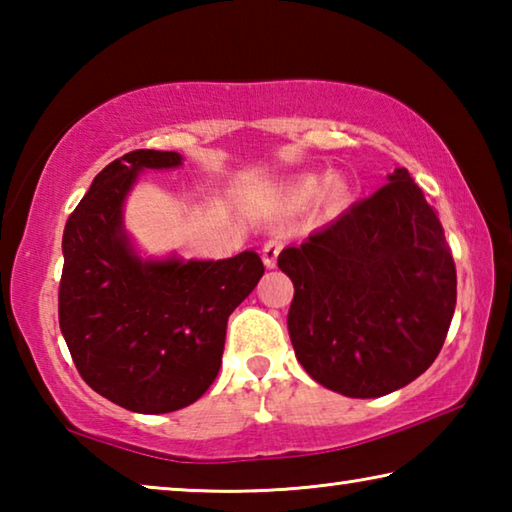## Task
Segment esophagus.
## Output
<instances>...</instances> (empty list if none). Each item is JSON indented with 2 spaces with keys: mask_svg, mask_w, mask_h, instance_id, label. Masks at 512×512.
Masks as SVG:
<instances>
[{
  "mask_svg": "<svg viewBox=\"0 0 512 512\" xmlns=\"http://www.w3.org/2000/svg\"><path fill=\"white\" fill-rule=\"evenodd\" d=\"M282 246H284V241H282L280 237L268 239L266 244H264V248H262V259H264V264H266L268 268H273V266L277 264V255H280Z\"/></svg>",
  "mask_w": 512,
  "mask_h": 512,
  "instance_id": "esophagus-1",
  "label": "esophagus"
}]
</instances>
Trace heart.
<instances>
[{"label":"heart","instance_id":"b5f03b06","mask_svg":"<svg viewBox=\"0 0 512 512\" xmlns=\"http://www.w3.org/2000/svg\"><path fill=\"white\" fill-rule=\"evenodd\" d=\"M318 189V180L316 178H307L305 183L300 185V196H311ZM327 189H329V196L334 198V201H343L345 198V194H348V187H345V183L343 180H339V178H332L329 180V185H327Z\"/></svg>","mask_w":512,"mask_h":512}]
</instances>
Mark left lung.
Masks as SVG:
<instances>
[{"mask_svg": "<svg viewBox=\"0 0 512 512\" xmlns=\"http://www.w3.org/2000/svg\"><path fill=\"white\" fill-rule=\"evenodd\" d=\"M293 282L287 316L311 379L345 397L411 384L443 348L456 266L438 214L406 169L277 257Z\"/></svg>", "mask_w": 512, "mask_h": 512, "instance_id": "1", "label": "left lung"}]
</instances>
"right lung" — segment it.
Segmentation results:
<instances>
[{
  "label": "right lung",
  "mask_w": 512,
  "mask_h": 512,
  "mask_svg": "<svg viewBox=\"0 0 512 512\" xmlns=\"http://www.w3.org/2000/svg\"><path fill=\"white\" fill-rule=\"evenodd\" d=\"M183 164L140 149L110 162L69 214L60 332L92 391L135 413L196 402L219 375L228 316L264 275L255 250L230 259H142L124 230L137 173Z\"/></svg>",
  "instance_id": "right-lung-1"
}]
</instances>
